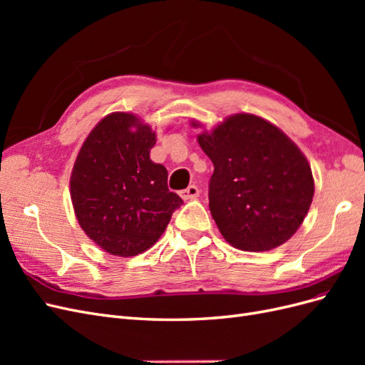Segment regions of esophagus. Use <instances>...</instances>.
Instances as JSON below:
<instances>
[{"mask_svg":"<svg viewBox=\"0 0 365 365\" xmlns=\"http://www.w3.org/2000/svg\"><path fill=\"white\" fill-rule=\"evenodd\" d=\"M180 195H181V197L184 201H190V200H196L197 196H200V189H197V185H189L187 187V189H184V190H181L180 192Z\"/></svg>","mask_w":365,"mask_h":365,"instance_id":"34e87169","label":"esophagus"}]
</instances>
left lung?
<instances>
[{"instance_id": "8db88e82", "label": "left lung", "mask_w": 365, "mask_h": 365, "mask_svg": "<svg viewBox=\"0 0 365 365\" xmlns=\"http://www.w3.org/2000/svg\"><path fill=\"white\" fill-rule=\"evenodd\" d=\"M197 143L215 165L208 205L228 244L260 252L289 240L315 190L311 165L295 143L252 114L230 115Z\"/></svg>"}]
</instances>
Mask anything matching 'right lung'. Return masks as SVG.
Masks as SVG:
<instances>
[{
  "instance_id": "add662e5",
  "label": "right lung",
  "mask_w": 365,
  "mask_h": 365,
  "mask_svg": "<svg viewBox=\"0 0 365 365\" xmlns=\"http://www.w3.org/2000/svg\"><path fill=\"white\" fill-rule=\"evenodd\" d=\"M155 141V132L137 115L113 113L77 153L70 180L77 222L113 256L149 250L182 204L169 190L168 170L149 157Z\"/></svg>"
}]
</instances>
